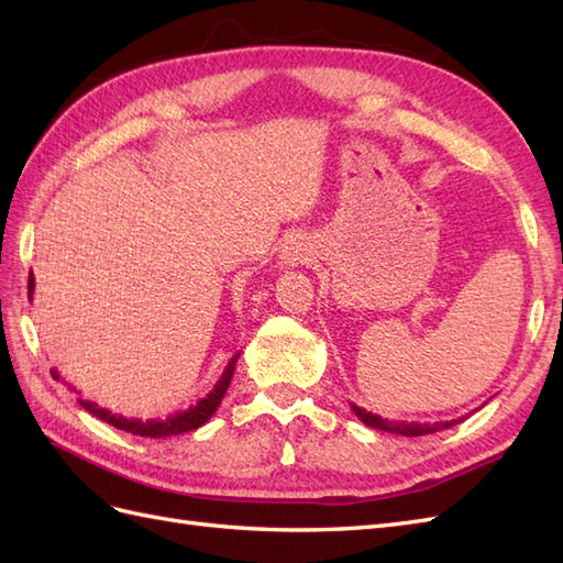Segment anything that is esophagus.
<instances>
[{"instance_id":"esophagus-1","label":"esophagus","mask_w":563,"mask_h":563,"mask_svg":"<svg viewBox=\"0 0 563 563\" xmlns=\"http://www.w3.org/2000/svg\"><path fill=\"white\" fill-rule=\"evenodd\" d=\"M306 255H308L306 245L300 243L298 239H291L289 243L284 245L279 260H282V265H286V267H298V265H306V260H308Z\"/></svg>"}]
</instances>
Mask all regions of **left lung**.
<instances>
[{"label":"left lung","mask_w":563,"mask_h":563,"mask_svg":"<svg viewBox=\"0 0 563 563\" xmlns=\"http://www.w3.org/2000/svg\"><path fill=\"white\" fill-rule=\"evenodd\" d=\"M351 408H353V413L358 416V420L367 424V428L382 430V432H391V434H401V437H422V434H432V432H440V430L454 428V424L459 422V420H446V422H432V424H430V422L387 420V418H382V416L369 413V410H365V408H361V406H355V404H351Z\"/></svg>","instance_id":"8db88e82"}]
</instances>
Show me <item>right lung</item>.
I'll return each instance as SVG.
<instances>
[{
  "label": "right lung",
  "mask_w": 563,
  "mask_h": 563,
  "mask_svg": "<svg viewBox=\"0 0 563 563\" xmlns=\"http://www.w3.org/2000/svg\"><path fill=\"white\" fill-rule=\"evenodd\" d=\"M33 291H35V277L31 274L29 277V296L33 298ZM236 353L234 358L229 361V365L224 367L222 377H219V382L214 385V389L205 396V399H200L196 406H190L186 410H181V413H172L167 418H153V420H141V418H123L121 413H114V410H109L104 406H98L95 401H88L84 399V396H78V404L84 406L88 413H92L95 418H100L109 424H114V428L123 430V432H131V434H139V437H150V440H162V437H174V434H184V432H194L198 428H202L205 422H208L214 410L219 408V404H222L224 394L231 385V377H234V369H236V361H239ZM52 377L54 379H62L57 369H52ZM74 389V387H68ZM76 391V389H74ZM78 394V391H76Z\"/></svg>",
  "instance_id": "obj_1"
}]
</instances>
